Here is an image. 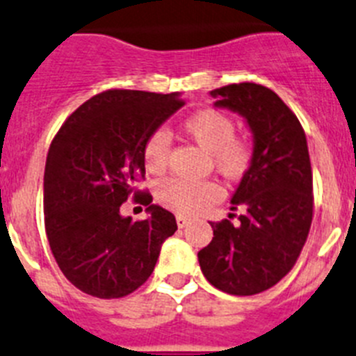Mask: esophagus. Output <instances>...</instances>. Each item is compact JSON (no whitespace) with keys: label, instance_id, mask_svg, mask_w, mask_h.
Segmentation results:
<instances>
[{"label":"esophagus","instance_id":"obj_1","mask_svg":"<svg viewBox=\"0 0 356 356\" xmlns=\"http://www.w3.org/2000/svg\"><path fill=\"white\" fill-rule=\"evenodd\" d=\"M175 222H177L179 229H184V227L188 225V223H190V220H188V218H186V216H182V214H179V216L175 218Z\"/></svg>","mask_w":356,"mask_h":356}]
</instances>
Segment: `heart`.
<instances>
[{
	"instance_id": "b5f03b06",
	"label": "heart",
	"mask_w": 356,
	"mask_h": 356,
	"mask_svg": "<svg viewBox=\"0 0 356 356\" xmlns=\"http://www.w3.org/2000/svg\"><path fill=\"white\" fill-rule=\"evenodd\" d=\"M182 131L200 149L209 152L211 166L227 181H239L255 161V145L246 136L236 134V122L218 110H198L182 122ZM143 163L149 174L161 175L170 158V136L163 129L154 131L143 143ZM156 197L166 209L195 214L222 198L220 186L213 181L186 182L168 179L158 186Z\"/></svg>"
}]
</instances>
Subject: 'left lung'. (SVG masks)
Segmentation results:
<instances>
[{
    "instance_id": "left-lung-1",
    "label": "left lung",
    "mask_w": 356,
    "mask_h": 356,
    "mask_svg": "<svg viewBox=\"0 0 356 356\" xmlns=\"http://www.w3.org/2000/svg\"><path fill=\"white\" fill-rule=\"evenodd\" d=\"M216 106L243 115L254 134L255 161L232 197L238 222H211L214 238L198 252L202 273L216 289L252 296L286 277L309 238L312 168L305 131L268 86L227 85L211 92Z\"/></svg>"
}]
</instances>
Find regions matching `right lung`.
<instances>
[{
  "label": "right lung",
  "mask_w": 356,
  "mask_h": 356,
  "mask_svg": "<svg viewBox=\"0 0 356 356\" xmlns=\"http://www.w3.org/2000/svg\"><path fill=\"white\" fill-rule=\"evenodd\" d=\"M184 106L174 94L113 90L94 95L67 118L47 152L44 223L56 264L72 286L111 300L152 275L163 241L177 230L170 211L134 184L145 179L143 143ZM134 195L151 216L133 222L120 206Z\"/></svg>",
  "instance_id": "1"
}]
</instances>
